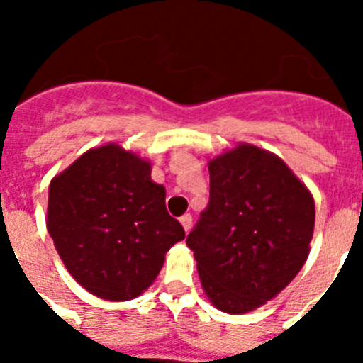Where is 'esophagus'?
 I'll return each instance as SVG.
<instances>
[{
  "label": "esophagus",
  "mask_w": 363,
  "mask_h": 363,
  "mask_svg": "<svg viewBox=\"0 0 363 363\" xmlns=\"http://www.w3.org/2000/svg\"><path fill=\"white\" fill-rule=\"evenodd\" d=\"M179 221H182V225H184L185 233H189V230L192 229V216H191V214H184V216L179 218Z\"/></svg>",
  "instance_id": "esophagus-1"
}]
</instances>
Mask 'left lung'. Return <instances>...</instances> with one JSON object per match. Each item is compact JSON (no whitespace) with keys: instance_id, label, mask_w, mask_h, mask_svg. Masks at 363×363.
<instances>
[{"instance_id":"8db88e82","label":"left lung","mask_w":363,"mask_h":363,"mask_svg":"<svg viewBox=\"0 0 363 363\" xmlns=\"http://www.w3.org/2000/svg\"><path fill=\"white\" fill-rule=\"evenodd\" d=\"M209 205L187 236L214 307L242 314L293 281L309 256L314 200L277 154L240 143L209 162Z\"/></svg>"}]
</instances>
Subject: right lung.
<instances>
[{
	"label": "right lung",
	"mask_w": 363,
	"mask_h": 363,
	"mask_svg": "<svg viewBox=\"0 0 363 363\" xmlns=\"http://www.w3.org/2000/svg\"><path fill=\"white\" fill-rule=\"evenodd\" d=\"M47 230L74 280L111 301L140 296L185 238L150 163L116 143L86 150L54 176Z\"/></svg>",
	"instance_id": "obj_1"
}]
</instances>
